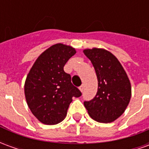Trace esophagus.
Wrapping results in <instances>:
<instances>
[{
	"label": "esophagus",
	"mask_w": 149,
	"mask_h": 149,
	"mask_svg": "<svg viewBox=\"0 0 149 149\" xmlns=\"http://www.w3.org/2000/svg\"><path fill=\"white\" fill-rule=\"evenodd\" d=\"M79 88H80L81 92H83V91H84V85H83V84H82V85H81Z\"/></svg>",
	"instance_id": "esophagus-1"
}]
</instances>
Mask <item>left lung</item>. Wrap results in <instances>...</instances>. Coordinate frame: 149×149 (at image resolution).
Instances as JSON below:
<instances>
[{"instance_id": "8db88e82", "label": "left lung", "mask_w": 149, "mask_h": 149, "mask_svg": "<svg viewBox=\"0 0 149 149\" xmlns=\"http://www.w3.org/2000/svg\"><path fill=\"white\" fill-rule=\"evenodd\" d=\"M84 55L93 65L98 81L97 95L84 101L92 118L110 123L124 113L131 99V84L125 69L112 53L103 49H84Z\"/></svg>"}]
</instances>
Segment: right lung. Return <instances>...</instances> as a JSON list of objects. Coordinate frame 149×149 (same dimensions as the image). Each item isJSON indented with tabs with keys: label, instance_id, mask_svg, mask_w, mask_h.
Listing matches in <instances>:
<instances>
[{
	"label": "right lung",
	"instance_id": "right-lung-1",
	"mask_svg": "<svg viewBox=\"0 0 149 149\" xmlns=\"http://www.w3.org/2000/svg\"><path fill=\"white\" fill-rule=\"evenodd\" d=\"M72 47L56 44L36 60L24 83L28 106L37 120L45 125H56L67 115L72 97L81 96L71 82L64 66L76 53Z\"/></svg>",
	"mask_w": 149,
	"mask_h": 149
}]
</instances>
